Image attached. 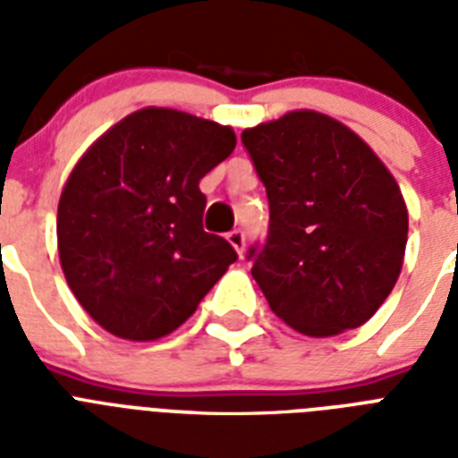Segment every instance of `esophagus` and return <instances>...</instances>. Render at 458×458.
<instances>
[{"instance_id":"1","label":"esophagus","mask_w":458,"mask_h":458,"mask_svg":"<svg viewBox=\"0 0 458 458\" xmlns=\"http://www.w3.org/2000/svg\"><path fill=\"white\" fill-rule=\"evenodd\" d=\"M228 242L235 247V251L242 257L244 251V233L242 230H233V233H228Z\"/></svg>"}]
</instances>
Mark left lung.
<instances>
[{
	"instance_id": "obj_1",
	"label": "left lung",
	"mask_w": 458,
	"mask_h": 458,
	"mask_svg": "<svg viewBox=\"0 0 458 458\" xmlns=\"http://www.w3.org/2000/svg\"><path fill=\"white\" fill-rule=\"evenodd\" d=\"M242 145L271 208L266 244L247 254L271 311L309 337L363 326L404 264L397 180L354 131L318 111L247 128Z\"/></svg>"
}]
</instances>
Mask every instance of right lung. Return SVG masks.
Listing matches in <instances>:
<instances>
[{
    "label": "right lung",
    "instance_id": "obj_1",
    "mask_svg": "<svg viewBox=\"0 0 458 458\" xmlns=\"http://www.w3.org/2000/svg\"><path fill=\"white\" fill-rule=\"evenodd\" d=\"M235 142L230 125L147 106L75 164L56 214L59 259L104 330L135 342L173 333L235 261L230 242L204 233L199 190Z\"/></svg>",
    "mask_w": 458,
    "mask_h": 458
}]
</instances>
